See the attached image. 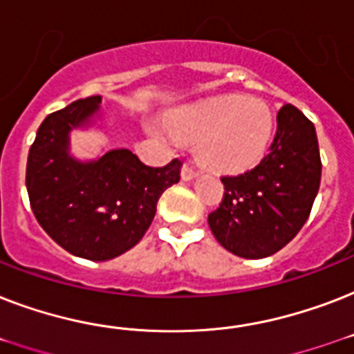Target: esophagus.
Here are the masks:
<instances>
[{
    "instance_id": "obj_1",
    "label": "esophagus",
    "mask_w": 354,
    "mask_h": 354,
    "mask_svg": "<svg viewBox=\"0 0 354 354\" xmlns=\"http://www.w3.org/2000/svg\"><path fill=\"white\" fill-rule=\"evenodd\" d=\"M196 176H198V171H196L193 165H189V163H183V167H182V180H183V182H191V180H194Z\"/></svg>"
}]
</instances>
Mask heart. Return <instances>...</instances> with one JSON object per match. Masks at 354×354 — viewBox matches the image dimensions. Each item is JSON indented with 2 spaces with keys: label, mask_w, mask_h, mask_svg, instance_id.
Masks as SVG:
<instances>
[{
  "label": "heart",
  "mask_w": 354,
  "mask_h": 354,
  "mask_svg": "<svg viewBox=\"0 0 354 354\" xmlns=\"http://www.w3.org/2000/svg\"><path fill=\"white\" fill-rule=\"evenodd\" d=\"M169 132L149 124L156 138L176 136L196 141V154L204 165L222 172H239L261 161L268 149L274 118L266 102L236 95L194 102L171 112Z\"/></svg>",
  "instance_id": "obj_1"
}]
</instances>
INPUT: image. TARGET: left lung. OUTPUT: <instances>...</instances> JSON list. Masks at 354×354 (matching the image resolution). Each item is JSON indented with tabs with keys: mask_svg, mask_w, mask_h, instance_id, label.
Returning <instances> with one entry per match:
<instances>
[{
	"mask_svg": "<svg viewBox=\"0 0 354 354\" xmlns=\"http://www.w3.org/2000/svg\"><path fill=\"white\" fill-rule=\"evenodd\" d=\"M322 180L316 128L296 106L277 113L268 154L255 169L224 176V198L207 216L215 239L244 259L274 255L307 222Z\"/></svg>",
	"mask_w": 354,
	"mask_h": 354,
	"instance_id": "8db88e82",
	"label": "left lung"
}]
</instances>
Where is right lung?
Listing matches in <instances>:
<instances>
[{
  "instance_id": "1",
  "label": "right lung",
  "mask_w": 354,
  "mask_h": 354,
  "mask_svg": "<svg viewBox=\"0 0 354 354\" xmlns=\"http://www.w3.org/2000/svg\"><path fill=\"white\" fill-rule=\"evenodd\" d=\"M101 118V95L71 102L44 119L27 158V193L44 232L77 257L108 261L138 244L165 189L180 182L182 161L149 167L128 149L80 161L69 133Z\"/></svg>"
}]
</instances>
